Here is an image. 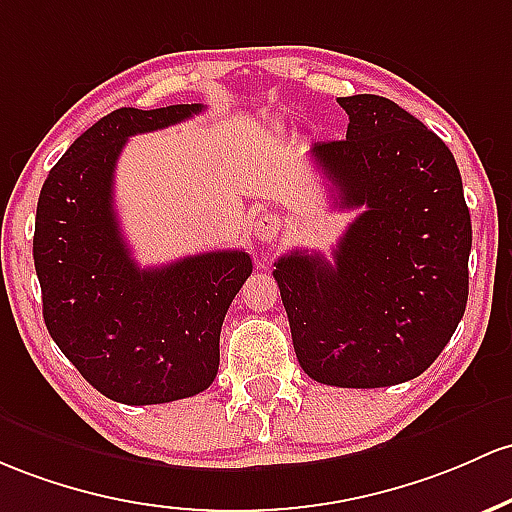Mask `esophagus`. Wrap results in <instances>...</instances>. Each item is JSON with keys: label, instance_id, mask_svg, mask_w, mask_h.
Returning a JSON list of instances; mask_svg holds the SVG:
<instances>
[{"label": "esophagus", "instance_id": "esophagus-1", "mask_svg": "<svg viewBox=\"0 0 512 512\" xmlns=\"http://www.w3.org/2000/svg\"><path fill=\"white\" fill-rule=\"evenodd\" d=\"M279 230H282V218L267 213V216L257 218L255 228H252V235H255L260 243H274V240H277V235H279Z\"/></svg>", "mask_w": 512, "mask_h": 512}]
</instances>
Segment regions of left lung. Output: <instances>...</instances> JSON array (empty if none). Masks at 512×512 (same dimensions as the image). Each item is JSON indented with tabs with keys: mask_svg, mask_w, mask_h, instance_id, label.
<instances>
[{
	"mask_svg": "<svg viewBox=\"0 0 512 512\" xmlns=\"http://www.w3.org/2000/svg\"><path fill=\"white\" fill-rule=\"evenodd\" d=\"M347 138L311 157L338 209L364 206L335 262L289 252L274 279L296 357L342 389L411 381L440 357L469 299L471 218L454 155L425 123L376 94L340 97Z\"/></svg>",
	"mask_w": 512,
	"mask_h": 512,
	"instance_id": "obj_1",
	"label": "left lung"
}]
</instances>
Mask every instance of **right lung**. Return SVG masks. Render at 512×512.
Instances as JSON below:
<instances>
[{
    "label": "right lung",
    "mask_w": 512,
    "mask_h": 512,
    "mask_svg": "<svg viewBox=\"0 0 512 512\" xmlns=\"http://www.w3.org/2000/svg\"><path fill=\"white\" fill-rule=\"evenodd\" d=\"M201 109L111 111L67 148L38 196L33 262L50 338L94 389L126 406L209 389L223 318L252 274L243 250L138 267L116 218L114 170L126 140Z\"/></svg>",
    "instance_id": "right-lung-1"
}]
</instances>
